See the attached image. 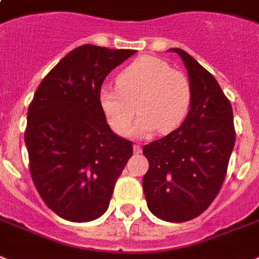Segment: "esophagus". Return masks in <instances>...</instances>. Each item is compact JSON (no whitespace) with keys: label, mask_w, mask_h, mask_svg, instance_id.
<instances>
[{"label":"esophagus","mask_w":259,"mask_h":259,"mask_svg":"<svg viewBox=\"0 0 259 259\" xmlns=\"http://www.w3.org/2000/svg\"><path fill=\"white\" fill-rule=\"evenodd\" d=\"M133 149H134V153H137V154H138V153H141V151H142V148H141V145H140V144H136V145H134Z\"/></svg>","instance_id":"esophagus-1"}]
</instances>
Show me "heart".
Wrapping results in <instances>:
<instances>
[{"label":"heart","mask_w":259,"mask_h":259,"mask_svg":"<svg viewBox=\"0 0 259 259\" xmlns=\"http://www.w3.org/2000/svg\"><path fill=\"white\" fill-rule=\"evenodd\" d=\"M117 86H102L100 106L110 127L119 136H127L137 119L133 133L145 137L158 129L169 133L181 125L188 114L191 89L188 78L173 70L161 58L144 56L127 65L117 77Z\"/></svg>","instance_id":"heart-1"}]
</instances>
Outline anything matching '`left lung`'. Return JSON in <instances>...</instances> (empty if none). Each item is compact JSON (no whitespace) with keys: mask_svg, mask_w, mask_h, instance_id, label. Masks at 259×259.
I'll use <instances>...</instances> for the list:
<instances>
[{"mask_svg":"<svg viewBox=\"0 0 259 259\" xmlns=\"http://www.w3.org/2000/svg\"><path fill=\"white\" fill-rule=\"evenodd\" d=\"M191 89L190 110L178 129L144 146L142 186L159 220L185 222L202 214L220 193L235 142L230 101L213 75L182 49Z\"/></svg>","mask_w":259,"mask_h":259,"instance_id":"8db88e82","label":"left lung"}]
</instances>
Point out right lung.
Returning a JSON list of instances; mask_svg holds the SVG:
<instances>
[{
  "mask_svg": "<svg viewBox=\"0 0 259 259\" xmlns=\"http://www.w3.org/2000/svg\"><path fill=\"white\" fill-rule=\"evenodd\" d=\"M134 53L78 46L42 79L29 105L25 144L33 184L64 220L101 217L133 154V144L106 122L98 94L106 75Z\"/></svg>",
  "mask_w": 259,
  "mask_h": 259,
  "instance_id": "add662e5",
  "label": "right lung"
}]
</instances>
